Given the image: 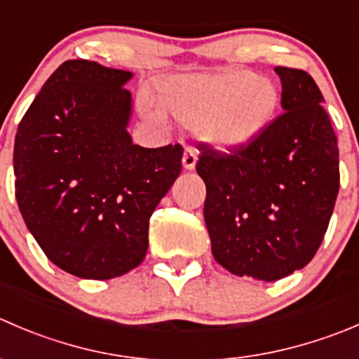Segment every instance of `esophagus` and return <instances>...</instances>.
<instances>
[{
  "label": "esophagus",
  "mask_w": 359,
  "mask_h": 359,
  "mask_svg": "<svg viewBox=\"0 0 359 359\" xmlns=\"http://www.w3.org/2000/svg\"><path fill=\"white\" fill-rule=\"evenodd\" d=\"M198 161V154H196V149L193 147H186L184 151V158H182V165L186 170H193L196 166Z\"/></svg>",
  "instance_id": "1"
}]
</instances>
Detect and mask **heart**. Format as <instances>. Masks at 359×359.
Returning a JSON list of instances; mask_svg holds the SVG:
<instances>
[{
  "instance_id": "obj_1",
  "label": "heart",
  "mask_w": 359,
  "mask_h": 359,
  "mask_svg": "<svg viewBox=\"0 0 359 359\" xmlns=\"http://www.w3.org/2000/svg\"><path fill=\"white\" fill-rule=\"evenodd\" d=\"M159 103L208 147L231 154L259 138L276 117L280 96L270 80L240 69L172 76L159 89ZM142 114L156 123L166 119L161 109L147 100L142 102Z\"/></svg>"
}]
</instances>
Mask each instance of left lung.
Returning <instances> with one entry per match:
<instances>
[{"label": "left lung", "instance_id": "obj_1", "mask_svg": "<svg viewBox=\"0 0 359 359\" xmlns=\"http://www.w3.org/2000/svg\"><path fill=\"white\" fill-rule=\"evenodd\" d=\"M284 112L243 151L200 144L212 254L238 277L273 283L318 252L340 187L339 145L318 83L277 66Z\"/></svg>", "mask_w": 359, "mask_h": 359}]
</instances>
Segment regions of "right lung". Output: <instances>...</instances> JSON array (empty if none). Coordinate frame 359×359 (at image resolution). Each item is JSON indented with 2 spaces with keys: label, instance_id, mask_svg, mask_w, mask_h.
<instances>
[{
  "label": "right lung",
  "instance_id": "obj_1",
  "mask_svg": "<svg viewBox=\"0 0 359 359\" xmlns=\"http://www.w3.org/2000/svg\"><path fill=\"white\" fill-rule=\"evenodd\" d=\"M131 76L65 61L17 128L20 214L45 256L80 279H114L144 261L149 219L182 170V145L131 140Z\"/></svg>",
  "mask_w": 359,
  "mask_h": 359
}]
</instances>
